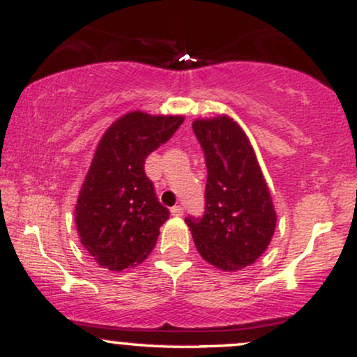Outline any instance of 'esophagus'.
<instances>
[{"label": "esophagus", "instance_id": "34e87169", "mask_svg": "<svg viewBox=\"0 0 357 357\" xmlns=\"http://www.w3.org/2000/svg\"><path fill=\"white\" fill-rule=\"evenodd\" d=\"M171 214H173V216H176V218L183 216V208H181V206H174V208H171Z\"/></svg>", "mask_w": 357, "mask_h": 357}]
</instances>
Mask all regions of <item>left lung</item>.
Returning a JSON list of instances; mask_svg holds the SVG:
<instances>
[{"label": "left lung", "instance_id": "8db88e82", "mask_svg": "<svg viewBox=\"0 0 357 357\" xmlns=\"http://www.w3.org/2000/svg\"><path fill=\"white\" fill-rule=\"evenodd\" d=\"M192 131L204 151L208 181L203 218H186L192 239L221 271L251 266L276 229V211L246 132L229 116L196 119Z\"/></svg>", "mask_w": 357, "mask_h": 357}]
</instances>
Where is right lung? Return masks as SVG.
I'll list each match as a JSON object with an SVG mask.
<instances>
[{"label":"right lung","instance_id":"1","mask_svg":"<svg viewBox=\"0 0 357 357\" xmlns=\"http://www.w3.org/2000/svg\"><path fill=\"white\" fill-rule=\"evenodd\" d=\"M183 121L132 111L102 135L75 209L81 244L102 268L123 271L153 251L169 211L158 201L144 161Z\"/></svg>","mask_w":357,"mask_h":357}]
</instances>
